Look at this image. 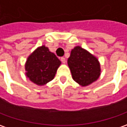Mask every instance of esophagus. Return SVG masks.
I'll return each mask as SVG.
<instances>
[{"mask_svg": "<svg viewBox=\"0 0 127 127\" xmlns=\"http://www.w3.org/2000/svg\"><path fill=\"white\" fill-rule=\"evenodd\" d=\"M61 61H62L63 63H66V59L64 57H63V58H61Z\"/></svg>", "mask_w": 127, "mask_h": 127, "instance_id": "obj_1", "label": "esophagus"}]
</instances>
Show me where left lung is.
Here are the masks:
<instances>
[{
	"mask_svg": "<svg viewBox=\"0 0 127 127\" xmlns=\"http://www.w3.org/2000/svg\"><path fill=\"white\" fill-rule=\"evenodd\" d=\"M67 63L73 79L81 86L92 84L100 75L98 59L80 46L72 49Z\"/></svg>",
	"mask_w": 127,
	"mask_h": 127,
	"instance_id": "left-lung-1",
	"label": "left lung"
}]
</instances>
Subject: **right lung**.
Instances as JSON below:
<instances>
[{
  "mask_svg": "<svg viewBox=\"0 0 127 127\" xmlns=\"http://www.w3.org/2000/svg\"><path fill=\"white\" fill-rule=\"evenodd\" d=\"M61 62L45 46L38 48L25 64L26 75L37 85H45L53 79Z\"/></svg>",
  "mask_w": 127,
  "mask_h": 127,
  "instance_id": "right-lung-1",
  "label": "right lung"
}]
</instances>
